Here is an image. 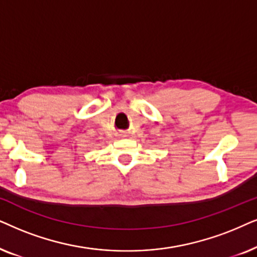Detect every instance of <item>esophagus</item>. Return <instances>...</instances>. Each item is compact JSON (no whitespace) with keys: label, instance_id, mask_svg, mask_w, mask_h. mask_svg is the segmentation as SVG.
Returning <instances> with one entry per match:
<instances>
[{"label":"esophagus","instance_id":"obj_1","mask_svg":"<svg viewBox=\"0 0 257 257\" xmlns=\"http://www.w3.org/2000/svg\"><path fill=\"white\" fill-rule=\"evenodd\" d=\"M118 138L119 139H128L129 135H128V133L122 132V133H119V134H118Z\"/></svg>","mask_w":257,"mask_h":257}]
</instances>
